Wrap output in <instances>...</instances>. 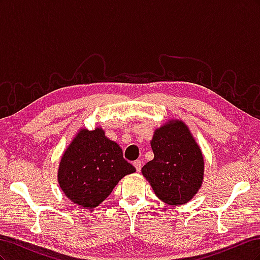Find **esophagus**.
<instances>
[{
  "mask_svg": "<svg viewBox=\"0 0 260 260\" xmlns=\"http://www.w3.org/2000/svg\"><path fill=\"white\" fill-rule=\"evenodd\" d=\"M133 166L136 167V169H137L138 172H140V171H141V168H142V161H141L140 159H138V160H136L135 162H133Z\"/></svg>",
  "mask_w": 260,
  "mask_h": 260,
  "instance_id": "1",
  "label": "esophagus"
}]
</instances>
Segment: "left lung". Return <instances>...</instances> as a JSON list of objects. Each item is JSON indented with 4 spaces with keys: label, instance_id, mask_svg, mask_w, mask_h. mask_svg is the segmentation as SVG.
I'll list each match as a JSON object with an SVG mask.
<instances>
[{
    "label": "left lung",
    "instance_id": "8db88e82",
    "mask_svg": "<svg viewBox=\"0 0 260 260\" xmlns=\"http://www.w3.org/2000/svg\"><path fill=\"white\" fill-rule=\"evenodd\" d=\"M151 146L154 159L142 174L157 198L169 205H182L202 186L204 158L186 124L172 120L156 129Z\"/></svg>",
    "mask_w": 260,
    "mask_h": 260
}]
</instances>
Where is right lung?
I'll list each match as a JSON object with an SVG mask.
<instances>
[{"label":"right lung","instance_id":"1","mask_svg":"<svg viewBox=\"0 0 260 260\" xmlns=\"http://www.w3.org/2000/svg\"><path fill=\"white\" fill-rule=\"evenodd\" d=\"M135 171L123 158L121 147L107 139L103 129H81L61 156L57 180L70 201L94 208L124 176Z\"/></svg>","mask_w":260,"mask_h":260}]
</instances>
